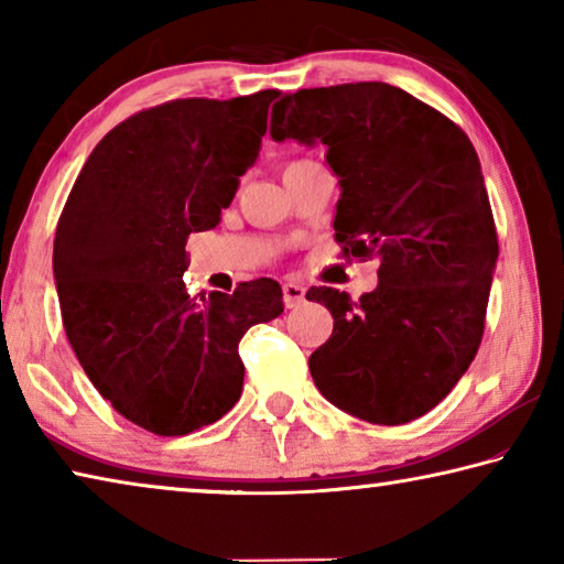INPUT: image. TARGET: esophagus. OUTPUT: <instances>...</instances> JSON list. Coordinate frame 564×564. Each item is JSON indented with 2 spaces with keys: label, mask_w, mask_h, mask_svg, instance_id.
Wrapping results in <instances>:
<instances>
[{
  "label": "esophagus",
  "mask_w": 564,
  "mask_h": 564,
  "mask_svg": "<svg viewBox=\"0 0 564 564\" xmlns=\"http://www.w3.org/2000/svg\"><path fill=\"white\" fill-rule=\"evenodd\" d=\"M283 301H285V308H299V305L305 301V289L295 281H285L283 283Z\"/></svg>",
  "instance_id": "1"
}]
</instances>
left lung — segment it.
I'll use <instances>...</instances> for the list:
<instances>
[{
	"label": "left lung",
	"instance_id": "left-lung-1",
	"mask_svg": "<svg viewBox=\"0 0 564 564\" xmlns=\"http://www.w3.org/2000/svg\"><path fill=\"white\" fill-rule=\"evenodd\" d=\"M271 137L328 149L340 181L336 241L378 259L376 291L311 289L333 333L308 358L333 405L378 425L433 410L470 368L485 330L498 234L475 149L441 111L383 82L301 89Z\"/></svg>",
	"mask_w": 564,
	"mask_h": 564
}]
</instances>
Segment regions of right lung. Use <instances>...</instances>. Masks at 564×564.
I'll return each mask as SVG.
<instances>
[{
    "mask_svg": "<svg viewBox=\"0 0 564 564\" xmlns=\"http://www.w3.org/2000/svg\"><path fill=\"white\" fill-rule=\"evenodd\" d=\"M275 89L174 99L133 113L91 151L56 224L66 338L104 400L156 435L216 423L241 398L238 343L283 313L273 279L188 295L186 241L221 221L253 166Z\"/></svg>",
    "mask_w": 564,
    "mask_h": 564,
    "instance_id": "obj_1",
    "label": "right lung"
}]
</instances>
